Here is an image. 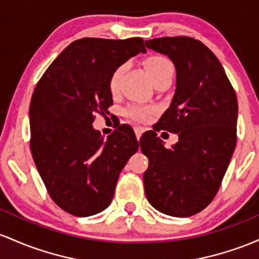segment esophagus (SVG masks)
I'll list each match as a JSON object with an SVG mask.
<instances>
[{"mask_svg":"<svg viewBox=\"0 0 259 259\" xmlns=\"http://www.w3.org/2000/svg\"><path fill=\"white\" fill-rule=\"evenodd\" d=\"M134 132H135V135H136V139H140L141 138V134H143L144 133V127H141V126H135L134 127Z\"/></svg>","mask_w":259,"mask_h":259,"instance_id":"obj_1","label":"esophagus"}]
</instances>
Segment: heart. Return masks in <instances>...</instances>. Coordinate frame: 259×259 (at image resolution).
I'll return each mask as SVG.
<instances>
[{"label":"heart","mask_w":259,"mask_h":259,"mask_svg":"<svg viewBox=\"0 0 259 259\" xmlns=\"http://www.w3.org/2000/svg\"><path fill=\"white\" fill-rule=\"evenodd\" d=\"M145 69H146L147 73L150 75V77L153 81V83H156L157 81H160L161 78L168 77L175 73V67L173 64L166 56L162 55H152L145 60ZM125 70V65H120L116 69L113 71L112 75L109 77V82H108V86H109V91L112 95H116L119 91V82H120L121 75H123ZM152 107H145L140 106V104H133L129 106L125 109V115L130 119H134L136 121H146L149 120L150 116L153 113Z\"/></svg>","instance_id":"heart-1"}]
</instances>
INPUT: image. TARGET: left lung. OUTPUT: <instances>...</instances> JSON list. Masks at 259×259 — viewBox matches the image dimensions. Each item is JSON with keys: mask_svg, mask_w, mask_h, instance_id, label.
Listing matches in <instances>:
<instances>
[{"mask_svg": "<svg viewBox=\"0 0 259 259\" xmlns=\"http://www.w3.org/2000/svg\"><path fill=\"white\" fill-rule=\"evenodd\" d=\"M176 66V92L158 126L140 139L149 158L144 173L149 203L163 214L187 218L205 209L221 186L237 140V97L223 65L189 36L145 41ZM179 134L166 149L156 131Z\"/></svg>", "mask_w": 259, "mask_h": 259, "instance_id": "obj_1", "label": "left lung"}]
</instances>
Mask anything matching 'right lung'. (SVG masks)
I'll return each mask as SVG.
<instances>
[{
    "instance_id": "add662e5",
    "label": "right lung",
    "mask_w": 259,
    "mask_h": 259,
    "mask_svg": "<svg viewBox=\"0 0 259 259\" xmlns=\"http://www.w3.org/2000/svg\"><path fill=\"white\" fill-rule=\"evenodd\" d=\"M146 48L141 38L72 41L36 83L29 107L30 150L50 198L75 217L108 208L119 173L139 144L129 125L104 140L92 127L113 106L109 77Z\"/></svg>"
}]
</instances>
